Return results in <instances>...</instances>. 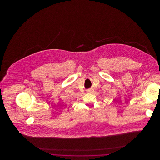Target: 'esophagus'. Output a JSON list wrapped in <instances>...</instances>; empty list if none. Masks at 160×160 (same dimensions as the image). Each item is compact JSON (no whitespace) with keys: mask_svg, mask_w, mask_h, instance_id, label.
I'll return each mask as SVG.
<instances>
[{"mask_svg":"<svg viewBox=\"0 0 160 160\" xmlns=\"http://www.w3.org/2000/svg\"><path fill=\"white\" fill-rule=\"evenodd\" d=\"M91 91V90H89V91H88V92H90Z\"/></svg>","mask_w":160,"mask_h":160,"instance_id":"obj_1","label":"esophagus"}]
</instances>
